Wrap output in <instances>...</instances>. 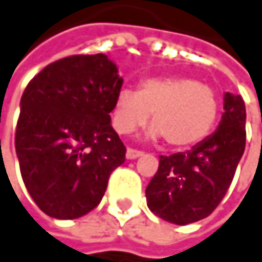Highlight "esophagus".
I'll list each match as a JSON object with an SVG mask.
<instances>
[{
	"label": "esophagus",
	"instance_id": "1",
	"mask_svg": "<svg viewBox=\"0 0 262 262\" xmlns=\"http://www.w3.org/2000/svg\"><path fill=\"white\" fill-rule=\"evenodd\" d=\"M141 155H143V152L141 150H137V149H127V152H125V157L128 160H135V158H138Z\"/></svg>",
	"mask_w": 262,
	"mask_h": 262
}]
</instances>
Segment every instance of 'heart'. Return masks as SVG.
<instances>
[{"mask_svg":"<svg viewBox=\"0 0 262 262\" xmlns=\"http://www.w3.org/2000/svg\"><path fill=\"white\" fill-rule=\"evenodd\" d=\"M214 90L186 76L152 77L138 90L122 88L113 105V127L122 135L143 127L152 113L154 137L174 147H188L207 137L217 118Z\"/></svg>","mask_w":262,"mask_h":262,"instance_id":"heart-1","label":"heart"}]
</instances>
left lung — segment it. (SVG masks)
<instances>
[{
	"label": "left lung",
	"instance_id": "1",
	"mask_svg": "<svg viewBox=\"0 0 262 262\" xmlns=\"http://www.w3.org/2000/svg\"><path fill=\"white\" fill-rule=\"evenodd\" d=\"M217 130L191 150L160 157L146 188L149 210L177 225L210 216L225 197L246 149V104L225 93Z\"/></svg>",
	"mask_w": 262,
	"mask_h": 262
}]
</instances>
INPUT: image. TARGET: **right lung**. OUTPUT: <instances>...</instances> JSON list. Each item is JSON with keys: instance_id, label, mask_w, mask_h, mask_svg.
<instances>
[{"instance_id": "1", "label": "right lung", "mask_w": 262, "mask_h": 262, "mask_svg": "<svg viewBox=\"0 0 262 262\" xmlns=\"http://www.w3.org/2000/svg\"><path fill=\"white\" fill-rule=\"evenodd\" d=\"M122 77L105 54L70 55L26 86L15 150L28 192L55 219L96 208L125 146L110 124Z\"/></svg>"}]
</instances>
